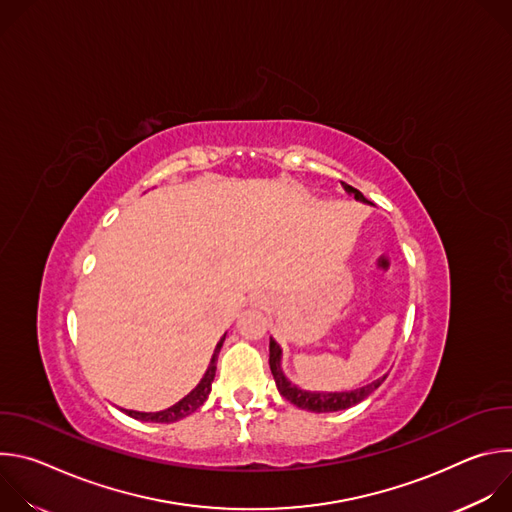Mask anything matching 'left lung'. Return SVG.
Wrapping results in <instances>:
<instances>
[{"instance_id":"1","label":"left lung","mask_w":512,"mask_h":512,"mask_svg":"<svg viewBox=\"0 0 512 512\" xmlns=\"http://www.w3.org/2000/svg\"><path fill=\"white\" fill-rule=\"evenodd\" d=\"M344 190L348 194H352L356 200L360 202H369L367 198H364L356 188L348 186L346 182H342ZM269 367H271V373H273V379H275V385H277V391L281 393V397H285L289 403H294L296 407L300 409H308V411H314V413H330V411H340V409H348L360 401L367 399L373 391H377L383 381L387 379L381 377L377 381H373L371 385L367 387H360V389H354V391H346V393H312V391H304L296 385H291L283 371H281V348L279 344L271 338L269 342Z\"/></svg>"}]
</instances>
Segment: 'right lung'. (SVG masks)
Wrapping results in <instances>:
<instances>
[{"label": "right lung", "instance_id": "right-lung-1", "mask_svg": "<svg viewBox=\"0 0 512 512\" xmlns=\"http://www.w3.org/2000/svg\"><path fill=\"white\" fill-rule=\"evenodd\" d=\"M225 342V336L218 340L216 348H214V354H212V360H210V367L208 371L204 373L202 381L196 385L194 391H190L182 401H178L176 405L164 409V411H156V413H141V411H131V409H125V413L133 419H139V421H152V423H174V421H180L184 419L186 415L194 413L210 395V389H212V381H214V373H216V360H218V352H221V346Z\"/></svg>", "mask_w": 512, "mask_h": 512}]
</instances>
